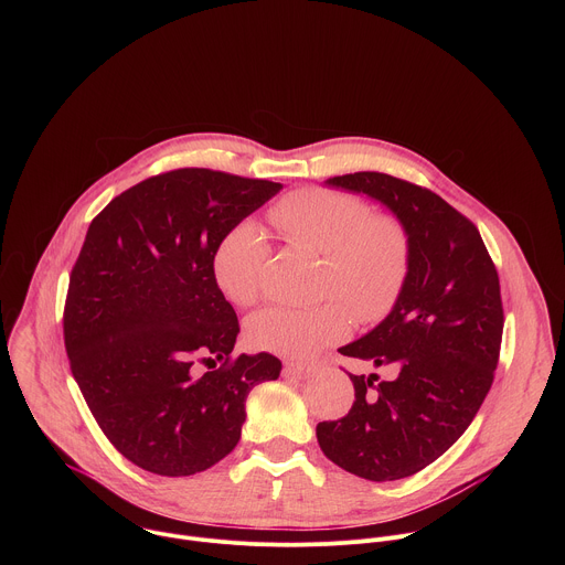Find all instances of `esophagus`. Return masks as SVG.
<instances>
[{
    "instance_id": "34e87169",
    "label": "esophagus",
    "mask_w": 565,
    "mask_h": 565,
    "mask_svg": "<svg viewBox=\"0 0 565 565\" xmlns=\"http://www.w3.org/2000/svg\"><path fill=\"white\" fill-rule=\"evenodd\" d=\"M286 373H297V375H310L319 369L317 362H286Z\"/></svg>"
}]
</instances>
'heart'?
Returning <instances> with one entry per match:
<instances>
[{"instance_id":"b5f03b06","label":"heart","mask_w":565,"mask_h":565,"mask_svg":"<svg viewBox=\"0 0 565 565\" xmlns=\"http://www.w3.org/2000/svg\"><path fill=\"white\" fill-rule=\"evenodd\" d=\"M268 218L290 244L324 257L319 292L335 299L310 308L257 310L246 327L255 349L308 358L351 333L347 306L371 324L397 303L412 270V238L397 216L371 214L362 199L344 192L306 188L275 203ZM268 257L266 236L255 223L241 221L225 230L212 248L214 284L232 303L248 306L262 292Z\"/></svg>"}]
</instances>
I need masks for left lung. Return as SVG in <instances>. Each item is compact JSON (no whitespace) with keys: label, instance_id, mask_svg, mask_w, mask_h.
Returning <instances> with one entry per match:
<instances>
[{"label":"left lung","instance_id":"8db88e82","mask_svg":"<svg viewBox=\"0 0 565 565\" xmlns=\"http://www.w3.org/2000/svg\"><path fill=\"white\" fill-rule=\"evenodd\" d=\"M386 205L412 238V270L397 303L347 358L388 369L351 375V412L317 425V443L366 480L407 478L469 427L499 364L503 301L497 266L476 225L427 188L380 172L327 181Z\"/></svg>","mask_w":565,"mask_h":565}]
</instances>
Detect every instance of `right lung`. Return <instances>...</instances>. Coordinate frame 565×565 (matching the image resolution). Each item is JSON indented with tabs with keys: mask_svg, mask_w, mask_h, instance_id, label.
I'll return each mask as SVG.
<instances>
[{
	"mask_svg": "<svg viewBox=\"0 0 565 565\" xmlns=\"http://www.w3.org/2000/svg\"><path fill=\"white\" fill-rule=\"evenodd\" d=\"M281 183L183 168L116 196L89 225L71 270L64 347L109 443L160 476H192L225 458L246 397L277 380L270 353L232 355L238 319L210 255ZM210 369L195 371V362Z\"/></svg>",
	"mask_w": 565,
	"mask_h": 565,
	"instance_id": "right-lung-1",
	"label": "right lung"
}]
</instances>
